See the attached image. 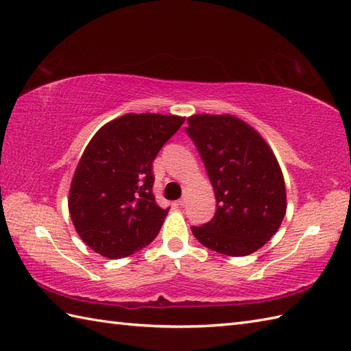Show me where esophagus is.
Masks as SVG:
<instances>
[{
  "label": "esophagus",
  "mask_w": 351,
  "mask_h": 351,
  "mask_svg": "<svg viewBox=\"0 0 351 351\" xmlns=\"http://www.w3.org/2000/svg\"><path fill=\"white\" fill-rule=\"evenodd\" d=\"M178 205H181V206H185V205H187V196H182L180 200H178Z\"/></svg>",
  "instance_id": "esophagus-1"
}]
</instances>
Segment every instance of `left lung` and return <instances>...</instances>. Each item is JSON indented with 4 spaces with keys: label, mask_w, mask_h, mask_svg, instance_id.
<instances>
[{
    "label": "left lung",
    "mask_w": 351,
    "mask_h": 351,
    "mask_svg": "<svg viewBox=\"0 0 351 351\" xmlns=\"http://www.w3.org/2000/svg\"><path fill=\"white\" fill-rule=\"evenodd\" d=\"M187 123L185 132L205 164L217 200L214 217L191 226V232L221 255H250L278 232L285 217L279 162L265 140L238 117L196 114Z\"/></svg>",
    "instance_id": "8db88e82"
}]
</instances>
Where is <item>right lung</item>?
<instances>
[{"label":"right lung","instance_id":"add662e5","mask_svg":"<svg viewBox=\"0 0 351 351\" xmlns=\"http://www.w3.org/2000/svg\"><path fill=\"white\" fill-rule=\"evenodd\" d=\"M184 117L125 114L104 125L84 149L69 190V214L81 240L119 259L151 244L169 210L155 202L152 162Z\"/></svg>","mask_w":351,"mask_h":351}]
</instances>
